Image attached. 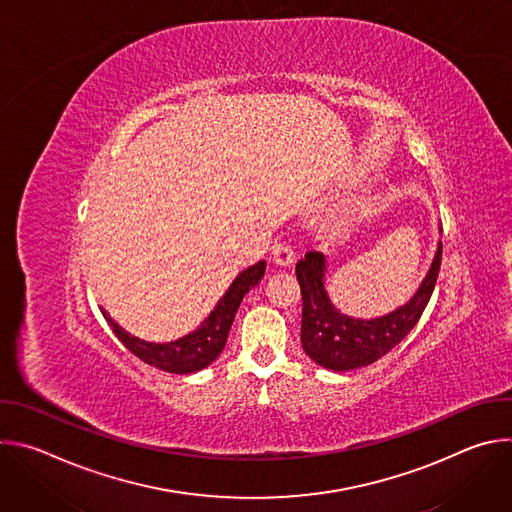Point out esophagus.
Here are the masks:
<instances>
[{
    "label": "esophagus",
    "instance_id": "34e87169",
    "mask_svg": "<svg viewBox=\"0 0 512 512\" xmlns=\"http://www.w3.org/2000/svg\"><path fill=\"white\" fill-rule=\"evenodd\" d=\"M294 259H296V253H294V249H291L289 245L279 243V245L273 247V261L279 267H289L291 263H294Z\"/></svg>",
    "mask_w": 512,
    "mask_h": 512
}]
</instances>
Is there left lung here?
I'll list each match as a JSON object with an SVG mask.
<instances>
[{"instance_id":"left-lung-1","label":"left lung","mask_w":512,"mask_h":512,"mask_svg":"<svg viewBox=\"0 0 512 512\" xmlns=\"http://www.w3.org/2000/svg\"><path fill=\"white\" fill-rule=\"evenodd\" d=\"M442 233V225H440ZM442 265V241L437 243L431 267L413 298L387 316L360 320L336 310L324 287L326 257L308 251L296 265L302 287V346L304 352L324 369L342 373L367 367L393 350L419 322Z\"/></svg>"}]
</instances>
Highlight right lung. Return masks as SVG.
Returning <instances> with one entry per match:
<instances>
[{"label": "right lung", "mask_w": 512, "mask_h": 512, "mask_svg": "<svg viewBox=\"0 0 512 512\" xmlns=\"http://www.w3.org/2000/svg\"><path fill=\"white\" fill-rule=\"evenodd\" d=\"M263 275H265V261H259L247 267L245 271H241L231 283V287L227 289V294L218 300L214 310L208 314V318L194 332L174 342L160 344V342L141 340L125 332L103 308H101V314L107 320V324L113 328L115 336L123 342V346L131 350L137 358L152 364V367L160 371L188 375L208 367V364L223 352L231 324L235 320V314L245 294L261 281Z\"/></svg>", "instance_id": "1"}]
</instances>
